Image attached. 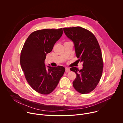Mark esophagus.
<instances>
[{"mask_svg": "<svg viewBox=\"0 0 123 123\" xmlns=\"http://www.w3.org/2000/svg\"><path fill=\"white\" fill-rule=\"evenodd\" d=\"M65 69H66V73H68V72H69V71H70L69 68H67V67L65 68Z\"/></svg>", "mask_w": 123, "mask_h": 123, "instance_id": "1", "label": "esophagus"}]
</instances>
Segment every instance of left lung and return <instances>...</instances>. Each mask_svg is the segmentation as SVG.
Returning <instances> with one entry per match:
<instances>
[{"instance_id":"left-lung-1","label":"left lung","mask_w":123,"mask_h":123,"mask_svg":"<svg viewBox=\"0 0 123 123\" xmlns=\"http://www.w3.org/2000/svg\"><path fill=\"white\" fill-rule=\"evenodd\" d=\"M66 36L74 44L76 55L79 62H82L83 68H70L76 77L73 82L74 88L81 94L92 91L101 79L103 62L101 49L94 34L80 27L64 28Z\"/></svg>"}]
</instances>
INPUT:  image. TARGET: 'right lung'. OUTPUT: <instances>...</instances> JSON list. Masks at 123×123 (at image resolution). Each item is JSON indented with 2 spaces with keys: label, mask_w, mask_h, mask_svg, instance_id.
I'll return each instance as SVG.
<instances>
[{
  "label": "right lung",
  "mask_w": 123,
  "mask_h": 123,
  "mask_svg": "<svg viewBox=\"0 0 123 123\" xmlns=\"http://www.w3.org/2000/svg\"><path fill=\"white\" fill-rule=\"evenodd\" d=\"M62 28L43 29L32 32L25 42L21 52L20 65L25 78L37 92L48 94L57 86L65 71L63 66H46V55L62 37Z\"/></svg>",
  "instance_id": "1"
}]
</instances>
